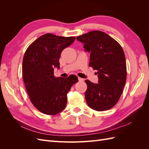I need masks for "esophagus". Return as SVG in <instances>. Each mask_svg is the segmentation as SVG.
<instances>
[{"instance_id":"obj_1","label":"esophagus","mask_w":149,"mask_h":149,"mask_svg":"<svg viewBox=\"0 0 149 149\" xmlns=\"http://www.w3.org/2000/svg\"><path fill=\"white\" fill-rule=\"evenodd\" d=\"M78 80H79V81H80V82H83V81H84V79L83 78H79V77H78Z\"/></svg>"}]
</instances>
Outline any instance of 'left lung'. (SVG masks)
<instances>
[{"label":"left lung","mask_w":149,"mask_h":149,"mask_svg":"<svg viewBox=\"0 0 149 149\" xmlns=\"http://www.w3.org/2000/svg\"><path fill=\"white\" fill-rule=\"evenodd\" d=\"M90 52L89 66L97 70L98 83L86 80L85 98L97 111L111 109L119 101L127 78L125 56L120 45L107 33L95 30L76 38Z\"/></svg>","instance_id":"1"}]
</instances>
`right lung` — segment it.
<instances>
[{"label": "right lung", "mask_w": 149, "mask_h": 149, "mask_svg": "<svg viewBox=\"0 0 149 149\" xmlns=\"http://www.w3.org/2000/svg\"><path fill=\"white\" fill-rule=\"evenodd\" d=\"M74 40L47 33L31 43L24 54L22 75L26 92L33 105L43 114L55 115L64 110L67 93L78 81L76 76L57 78L53 73L54 68L60 67L62 51Z\"/></svg>", "instance_id": "right-lung-1"}]
</instances>
